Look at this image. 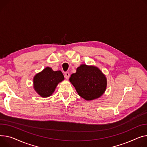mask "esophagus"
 <instances>
[{
    "instance_id": "34e87169",
    "label": "esophagus",
    "mask_w": 147,
    "mask_h": 147,
    "mask_svg": "<svg viewBox=\"0 0 147 147\" xmlns=\"http://www.w3.org/2000/svg\"><path fill=\"white\" fill-rule=\"evenodd\" d=\"M64 77H65V79H68V78H69V77H70V73H68V72H65V74H64Z\"/></svg>"
}]
</instances>
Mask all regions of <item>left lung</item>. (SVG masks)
Returning <instances> with one entry per match:
<instances>
[{
    "instance_id": "8db88e82",
    "label": "left lung",
    "mask_w": 147,
    "mask_h": 147,
    "mask_svg": "<svg viewBox=\"0 0 147 147\" xmlns=\"http://www.w3.org/2000/svg\"><path fill=\"white\" fill-rule=\"evenodd\" d=\"M70 82L80 96L87 100L100 97L106 88V79L102 71L94 66L81 65L72 74Z\"/></svg>"
}]
</instances>
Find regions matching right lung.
<instances>
[{
    "instance_id": "obj_1",
    "label": "right lung",
    "mask_w": 147,
    "mask_h": 147,
    "mask_svg": "<svg viewBox=\"0 0 147 147\" xmlns=\"http://www.w3.org/2000/svg\"><path fill=\"white\" fill-rule=\"evenodd\" d=\"M64 79L61 71H54L52 68L47 67L34 77V87L35 91L41 96L47 97L53 94L58 83Z\"/></svg>"
}]
</instances>
